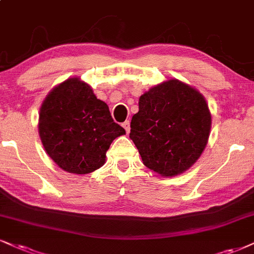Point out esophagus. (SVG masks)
Segmentation results:
<instances>
[{"label": "esophagus", "instance_id": "obj_1", "mask_svg": "<svg viewBox=\"0 0 254 254\" xmlns=\"http://www.w3.org/2000/svg\"><path fill=\"white\" fill-rule=\"evenodd\" d=\"M122 127L125 128V130H126L127 134L130 132V122L129 121H125L124 124H122Z\"/></svg>", "mask_w": 254, "mask_h": 254}]
</instances>
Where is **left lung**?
<instances>
[{"label": "left lung", "instance_id": "1", "mask_svg": "<svg viewBox=\"0 0 254 254\" xmlns=\"http://www.w3.org/2000/svg\"><path fill=\"white\" fill-rule=\"evenodd\" d=\"M211 126L212 115L202 94L171 79L140 96L129 137L146 167L171 178L198 161L208 142Z\"/></svg>", "mask_w": 254, "mask_h": 254}]
</instances>
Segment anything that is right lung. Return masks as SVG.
<instances>
[{"label": "right lung", "mask_w": 254, "mask_h": 254, "mask_svg": "<svg viewBox=\"0 0 254 254\" xmlns=\"http://www.w3.org/2000/svg\"><path fill=\"white\" fill-rule=\"evenodd\" d=\"M39 134L47 154L62 170L88 174L106 162L113 140L126 130L113 120L107 103L80 77H69L43 100Z\"/></svg>", "instance_id": "add662e5"}]
</instances>
